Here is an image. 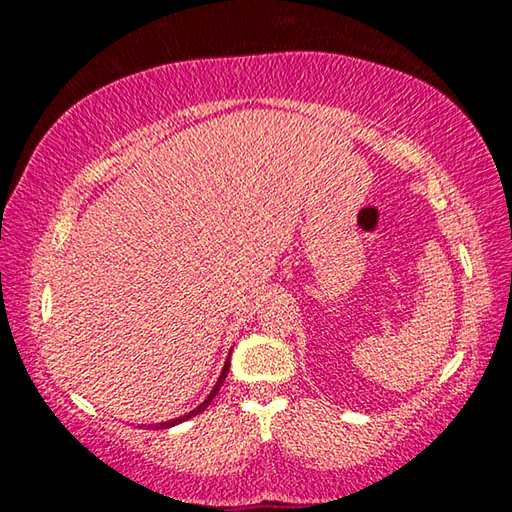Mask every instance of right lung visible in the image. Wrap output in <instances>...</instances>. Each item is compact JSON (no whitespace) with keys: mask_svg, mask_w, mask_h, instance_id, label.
Listing matches in <instances>:
<instances>
[{"mask_svg":"<svg viewBox=\"0 0 512 512\" xmlns=\"http://www.w3.org/2000/svg\"><path fill=\"white\" fill-rule=\"evenodd\" d=\"M228 370H230V359L225 361V366H223V370H221V375H219V381H216V386L212 388V393L207 395V400L198 406V409H194V411H189L187 415H180V418H176V420H169V422H162V424H155V429H169V427H173V424H178V422H183V420H189V418H194V415H198L201 411H205L207 409V404H210L212 400H214V395L219 393V388H221V384H223V379L228 377Z\"/></svg>","mask_w":512,"mask_h":512,"instance_id":"add662e5","label":"right lung"}]
</instances>
